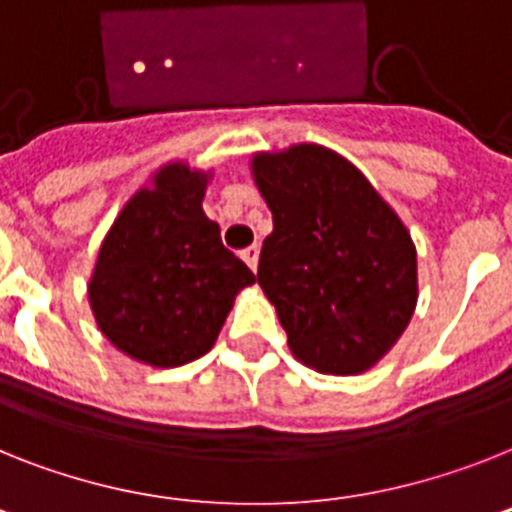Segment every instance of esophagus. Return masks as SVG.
Instances as JSON below:
<instances>
[{"label": "esophagus", "instance_id": "esophagus-1", "mask_svg": "<svg viewBox=\"0 0 512 512\" xmlns=\"http://www.w3.org/2000/svg\"><path fill=\"white\" fill-rule=\"evenodd\" d=\"M242 260L249 265V268L257 270V260H260V247H257V244H252V247L242 249Z\"/></svg>", "mask_w": 512, "mask_h": 512}]
</instances>
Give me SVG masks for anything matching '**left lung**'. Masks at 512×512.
Here are the masks:
<instances>
[{"label":"left lung","mask_w":512,"mask_h":512,"mask_svg":"<svg viewBox=\"0 0 512 512\" xmlns=\"http://www.w3.org/2000/svg\"><path fill=\"white\" fill-rule=\"evenodd\" d=\"M249 171L273 213L257 283L291 354L322 375H362L414 317L419 276L406 223L325 145L257 150Z\"/></svg>","instance_id":"8db88e82"}]
</instances>
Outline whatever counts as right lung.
<instances>
[{
    "label": "right lung",
    "mask_w": 512,
    "mask_h": 512,
    "mask_svg": "<svg viewBox=\"0 0 512 512\" xmlns=\"http://www.w3.org/2000/svg\"><path fill=\"white\" fill-rule=\"evenodd\" d=\"M213 169L169 161L124 203L88 281L90 312L111 346L171 369L208 354L255 273L221 244L203 210Z\"/></svg>",
    "instance_id": "add662e5"
}]
</instances>
